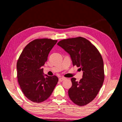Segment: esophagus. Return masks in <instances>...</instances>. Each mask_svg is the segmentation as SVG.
<instances>
[{
  "instance_id": "esophagus-1",
  "label": "esophagus",
  "mask_w": 122,
  "mask_h": 122,
  "mask_svg": "<svg viewBox=\"0 0 122 122\" xmlns=\"http://www.w3.org/2000/svg\"><path fill=\"white\" fill-rule=\"evenodd\" d=\"M66 79V78L65 77H60V78H59V81H60V82H62V81H64V80H65Z\"/></svg>"
}]
</instances>
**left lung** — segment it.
Returning a JSON list of instances; mask_svg holds the SVG:
<instances>
[{
	"instance_id": "left-lung-1",
	"label": "left lung",
	"mask_w": 122,
	"mask_h": 122,
	"mask_svg": "<svg viewBox=\"0 0 122 122\" xmlns=\"http://www.w3.org/2000/svg\"><path fill=\"white\" fill-rule=\"evenodd\" d=\"M57 45L70 55L73 66L83 71L79 82L71 78L69 98L79 106L88 104L96 97L104 82V63L100 53L89 41L81 36L63 39Z\"/></svg>"
}]
</instances>
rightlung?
Wrapping results in <instances>:
<instances>
[{"label":"right lung","mask_w":122,"mask_h":122,"mask_svg":"<svg viewBox=\"0 0 122 122\" xmlns=\"http://www.w3.org/2000/svg\"><path fill=\"white\" fill-rule=\"evenodd\" d=\"M57 40L37 39L26 45L16 63L18 81L29 100L41 103L51 95L59 78L44 75L43 68L49 52Z\"/></svg>","instance_id":"obj_1"}]
</instances>
